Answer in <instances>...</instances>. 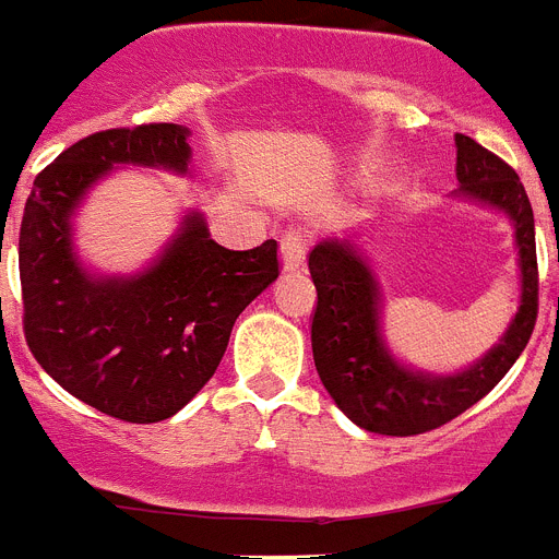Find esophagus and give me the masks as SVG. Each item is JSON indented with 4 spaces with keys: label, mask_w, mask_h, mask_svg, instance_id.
Masks as SVG:
<instances>
[{
    "label": "esophagus",
    "mask_w": 559,
    "mask_h": 559,
    "mask_svg": "<svg viewBox=\"0 0 559 559\" xmlns=\"http://www.w3.org/2000/svg\"><path fill=\"white\" fill-rule=\"evenodd\" d=\"M280 251H283V269L288 274H299V271H305V263H308V235L299 229L285 231Z\"/></svg>",
    "instance_id": "esophagus-1"
}]
</instances>
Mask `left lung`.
I'll return each instance as SVG.
<instances>
[{"mask_svg": "<svg viewBox=\"0 0 559 559\" xmlns=\"http://www.w3.org/2000/svg\"><path fill=\"white\" fill-rule=\"evenodd\" d=\"M456 199L498 210L512 224L521 302L498 344L462 372L414 369L392 353L380 328L383 288L369 260L349 240H322L308 257L316 302L313 360L335 406L355 426L412 437L445 426L496 389L530 344L537 319L535 215L518 173L476 140L456 133Z\"/></svg>", "mask_w": 559, "mask_h": 559, "instance_id": "1", "label": "left lung"}]
</instances>
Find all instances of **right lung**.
I'll use <instances>...</instances> for the list:
<instances>
[{
	"mask_svg": "<svg viewBox=\"0 0 559 559\" xmlns=\"http://www.w3.org/2000/svg\"><path fill=\"white\" fill-rule=\"evenodd\" d=\"M190 128L153 122L92 133L33 181L19 231L24 338L49 378L86 406L159 423L204 389L235 319L276 276V240L231 251L199 210L136 274H97L75 249V215L117 167L190 173Z\"/></svg>",
	"mask_w": 559,
	"mask_h": 559,
	"instance_id": "add662e5",
	"label": "right lung"
}]
</instances>
